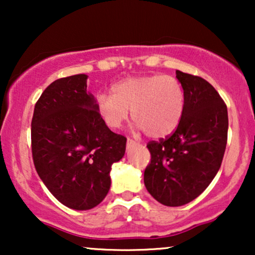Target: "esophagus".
<instances>
[{
    "instance_id": "obj_1",
    "label": "esophagus",
    "mask_w": 255,
    "mask_h": 255,
    "mask_svg": "<svg viewBox=\"0 0 255 255\" xmlns=\"http://www.w3.org/2000/svg\"><path fill=\"white\" fill-rule=\"evenodd\" d=\"M134 144H135V141H134L133 139H129V137H128V139H127V147L129 148L130 146H133Z\"/></svg>"
}]
</instances>
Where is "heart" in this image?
Listing matches in <instances>:
<instances>
[{
  "label": "heart",
  "mask_w": 255,
  "mask_h": 255,
  "mask_svg": "<svg viewBox=\"0 0 255 255\" xmlns=\"http://www.w3.org/2000/svg\"><path fill=\"white\" fill-rule=\"evenodd\" d=\"M111 93H99L96 108L110 128H120L129 111L139 129L150 137H164L177 128L186 97L178 79L172 75H136L120 80Z\"/></svg>",
  "instance_id": "obj_1"
}]
</instances>
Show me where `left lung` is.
<instances>
[{
  "instance_id": "left-lung-1",
  "label": "left lung",
  "mask_w": 255,
  "mask_h": 255,
  "mask_svg": "<svg viewBox=\"0 0 255 255\" xmlns=\"http://www.w3.org/2000/svg\"><path fill=\"white\" fill-rule=\"evenodd\" d=\"M186 97L183 116L166 139L150 141L151 162L144 172L146 189L165 206L191 203L215 178L228 139V110L211 84L176 71Z\"/></svg>"
}]
</instances>
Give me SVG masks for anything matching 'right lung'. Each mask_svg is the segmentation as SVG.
I'll return each mask as SVG.
<instances>
[{"label":"right lung","mask_w":255,"mask_h":255,"mask_svg":"<svg viewBox=\"0 0 255 255\" xmlns=\"http://www.w3.org/2000/svg\"><path fill=\"white\" fill-rule=\"evenodd\" d=\"M87 75L55 80L44 90L31 122L32 157L40 180L73 210L93 209L110 189V170L127 139L111 131L87 92Z\"/></svg>","instance_id":"add662e5"}]
</instances>
